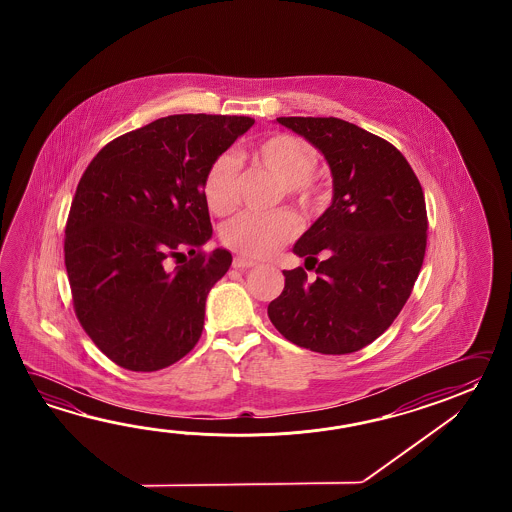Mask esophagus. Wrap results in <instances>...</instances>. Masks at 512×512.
Returning a JSON list of instances; mask_svg holds the SVG:
<instances>
[{
  "label": "esophagus",
  "instance_id": "esophagus-1",
  "mask_svg": "<svg viewBox=\"0 0 512 512\" xmlns=\"http://www.w3.org/2000/svg\"><path fill=\"white\" fill-rule=\"evenodd\" d=\"M232 265H234V269H251V267H256L258 263L254 260H249V258H245V256H236V258L232 260Z\"/></svg>",
  "mask_w": 512,
  "mask_h": 512
}]
</instances>
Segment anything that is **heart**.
<instances>
[{
    "label": "heart",
    "mask_w": 512,
    "mask_h": 512,
    "mask_svg": "<svg viewBox=\"0 0 512 512\" xmlns=\"http://www.w3.org/2000/svg\"><path fill=\"white\" fill-rule=\"evenodd\" d=\"M252 159L271 172L283 185V192L298 207L311 210L318 201V186L311 179L318 157L300 137L278 133L252 148ZM238 166L230 155L216 157L203 177V197L208 210L216 216H227L238 205L236 192ZM298 232V221L289 210L274 214L245 212L221 229V240L232 251L249 258H267L280 251Z\"/></svg>",
    "instance_id": "obj_1"
}]
</instances>
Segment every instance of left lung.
Listing matches in <instances>:
<instances>
[{"instance_id":"8db88e82","label":"left lung","mask_w":512,"mask_h":512,"mask_svg":"<svg viewBox=\"0 0 512 512\" xmlns=\"http://www.w3.org/2000/svg\"><path fill=\"white\" fill-rule=\"evenodd\" d=\"M324 155L331 207L294 243L300 258L326 260L316 280L298 267L267 313L289 342L346 355L392 326L414 289L426 251L425 194L393 144L335 117H280ZM315 267V265H313Z\"/></svg>"}]
</instances>
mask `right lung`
I'll return each instance as SVG.
<instances>
[{
	"label": "right lung",
	"mask_w": 512,
	"mask_h": 512,
	"mask_svg": "<svg viewBox=\"0 0 512 512\" xmlns=\"http://www.w3.org/2000/svg\"><path fill=\"white\" fill-rule=\"evenodd\" d=\"M252 124L163 117L106 144L82 175L67 218V276L78 322L120 368L163 370L201 337L208 293L232 263L227 249L201 252L212 238L201 185Z\"/></svg>",
	"instance_id": "add662e5"
}]
</instances>
